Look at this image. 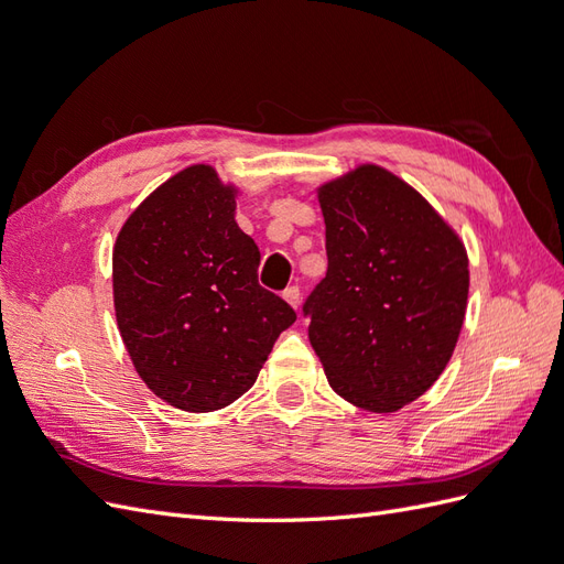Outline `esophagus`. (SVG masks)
I'll return each instance as SVG.
<instances>
[{
  "instance_id": "1",
  "label": "esophagus",
  "mask_w": 564,
  "mask_h": 564,
  "mask_svg": "<svg viewBox=\"0 0 564 564\" xmlns=\"http://www.w3.org/2000/svg\"><path fill=\"white\" fill-rule=\"evenodd\" d=\"M282 299L292 305L294 311H299L301 308V292H299V286H286L284 289V294H282Z\"/></svg>"
}]
</instances>
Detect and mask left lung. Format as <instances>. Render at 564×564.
<instances>
[{
    "instance_id": "1",
    "label": "left lung",
    "mask_w": 564,
    "mask_h": 564,
    "mask_svg": "<svg viewBox=\"0 0 564 564\" xmlns=\"http://www.w3.org/2000/svg\"><path fill=\"white\" fill-rule=\"evenodd\" d=\"M327 278L311 299L308 338L346 402L392 414L452 360L468 305V251L416 187L362 162L317 185Z\"/></svg>"
}]
</instances>
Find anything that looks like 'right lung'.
<instances>
[{"label":"right lung","mask_w":564,"mask_h":564,"mask_svg":"<svg viewBox=\"0 0 564 564\" xmlns=\"http://www.w3.org/2000/svg\"><path fill=\"white\" fill-rule=\"evenodd\" d=\"M242 187L191 164L155 187L112 247L119 334L143 383L183 412H216L256 383L296 313L259 286L261 251L235 220Z\"/></svg>","instance_id":"right-lung-1"}]
</instances>
